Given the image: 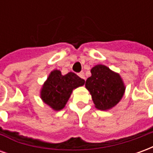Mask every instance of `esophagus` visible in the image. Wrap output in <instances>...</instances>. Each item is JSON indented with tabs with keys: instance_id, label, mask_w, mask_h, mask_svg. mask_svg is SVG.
Instances as JSON below:
<instances>
[{
	"instance_id": "1",
	"label": "esophagus",
	"mask_w": 153,
	"mask_h": 153,
	"mask_svg": "<svg viewBox=\"0 0 153 153\" xmlns=\"http://www.w3.org/2000/svg\"><path fill=\"white\" fill-rule=\"evenodd\" d=\"M79 76L81 79H83L85 80V76H84V73H83V72H80V73H79Z\"/></svg>"
}]
</instances>
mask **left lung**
Returning <instances> with one entry per match:
<instances>
[{
	"mask_svg": "<svg viewBox=\"0 0 153 153\" xmlns=\"http://www.w3.org/2000/svg\"><path fill=\"white\" fill-rule=\"evenodd\" d=\"M92 76L85 82V87L92 95L97 109H111L120 101L125 88L118 74L108 67L97 65L91 70Z\"/></svg>",
	"mask_w": 153,
	"mask_h": 153,
	"instance_id": "1",
	"label": "left lung"
}]
</instances>
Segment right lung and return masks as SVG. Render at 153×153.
Wrapping results in <instances>:
<instances>
[{
	"label": "right lung",
	"instance_id": "obj_1",
	"mask_svg": "<svg viewBox=\"0 0 153 153\" xmlns=\"http://www.w3.org/2000/svg\"><path fill=\"white\" fill-rule=\"evenodd\" d=\"M84 82L73 72L62 75L60 71L54 70L44 83L41 97L52 109L60 111L65 106L74 88L83 86Z\"/></svg>",
	"mask_w": 153,
	"mask_h": 153
}]
</instances>
